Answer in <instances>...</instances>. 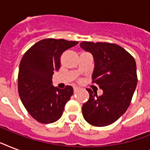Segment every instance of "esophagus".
I'll use <instances>...</instances> for the list:
<instances>
[{
	"instance_id": "esophagus-1",
	"label": "esophagus",
	"mask_w": 150,
	"mask_h": 150,
	"mask_svg": "<svg viewBox=\"0 0 150 150\" xmlns=\"http://www.w3.org/2000/svg\"><path fill=\"white\" fill-rule=\"evenodd\" d=\"M73 89H74V92H75V93H76V92H77L78 90L79 89V87L77 86H75L73 87Z\"/></svg>"
}]
</instances>
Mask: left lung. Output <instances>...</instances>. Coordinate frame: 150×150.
Returning <instances> with one entry per match:
<instances>
[{"instance_id":"left-lung-1","label":"left lung","mask_w":150,"mask_h":150,"mask_svg":"<svg viewBox=\"0 0 150 150\" xmlns=\"http://www.w3.org/2000/svg\"><path fill=\"white\" fill-rule=\"evenodd\" d=\"M82 49L94 59L93 82L103 94L87 89L89 99L82 105L83 117L92 125H109L121 117L130 105L137 85L135 59L120 46L108 43L82 42Z\"/></svg>"}]
</instances>
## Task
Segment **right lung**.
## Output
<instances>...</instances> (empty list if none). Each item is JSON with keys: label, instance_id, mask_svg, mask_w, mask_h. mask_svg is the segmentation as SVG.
Segmentation results:
<instances>
[{"label": "right lung", "instance_id": "add662e5", "mask_svg": "<svg viewBox=\"0 0 150 150\" xmlns=\"http://www.w3.org/2000/svg\"><path fill=\"white\" fill-rule=\"evenodd\" d=\"M78 43L45 39L35 43L22 57L18 76V94L29 114L40 123L57 121L73 94L71 86L63 89L54 87L52 76L61 67L62 53Z\"/></svg>", "mask_w": 150, "mask_h": 150}]
</instances>
